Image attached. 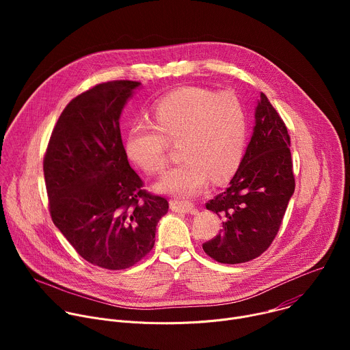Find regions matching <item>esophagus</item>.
Wrapping results in <instances>:
<instances>
[{
    "label": "esophagus",
    "mask_w": 350,
    "mask_h": 350,
    "mask_svg": "<svg viewBox=\"0 0 350 350\" xmlns=\"http://www.w3.org/2000/svg\"><path fill=\"white\" fill-rule=\"evenodd\" d=\"M170 209L173 212H177V213H192L195 212V206L193 204L188 202V201H170Z\"/></svg>",
    "instance_id": "esophagus-1"
}]
</instances>
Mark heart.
Instances as JSON below:
<instances>
[{"label":"heart","mask_w":350,"mask_h":350,"mask_svg":"<svg viewBox=\"0 0 350 350\" xmlns=\"http://www.w3.org/2000/svg\"><path fill=\"white\" fill-rule=\"evenodd\" d=\"M155 124L137 122L126 138L129 159L148 174L165 170L169 141L180 139L181 163L170 169L157 189L189 198L209 183L230 180L246 149L249 120L241 99L232 92L204 87H181L159 98L152 107Z\"/></svg>","instance_id":"b5f03b06"}]
</instances>
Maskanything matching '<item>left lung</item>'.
<instances>
[{"label":"left lung","instance_id":"obj_1","mask_svg":"<svg viewBox=\"0 0 350 350\" xmlns=\"http://www.w3.org/2000/svg\"><path fill=\"white\" fill-rule=\"evenodd\" d=\"M254 134L230 187L206 204L223 228L202 245L213 260L245 263L274 241L295 191L291 138L286 126L262 92Z\"/></svg>","mask_w":350,"mask_h":350}]
</instances>
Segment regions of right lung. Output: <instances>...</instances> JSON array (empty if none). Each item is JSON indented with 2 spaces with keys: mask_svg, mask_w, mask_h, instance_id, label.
Masks as SVG:
<instances>
[{
  "mask_svg": "<svg viewBox=\"0 0 350 350\" xmlns=\"http://www.w3.org/2000/svg\"><path fill=\"white\" fill-rule=\"evenodd\" d=\"M141 83L113 80L81 92L61 113L44 155L49 213L88 263L124 270L152 251L166 198L131 169L119 119Z\"/></svg>",
  "mask_w": 350,
  "mask_h": 350,
  "instance_id": "obj_1",
  "label": "right lung"
}]
</instances>
